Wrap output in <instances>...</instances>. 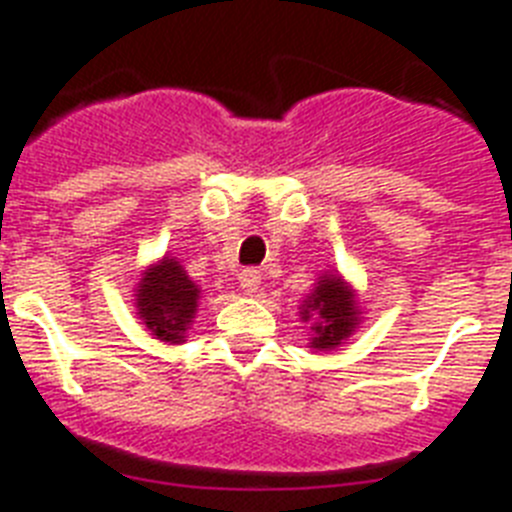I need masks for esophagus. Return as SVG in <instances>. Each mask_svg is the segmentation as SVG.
Here are the masks:
<instances>
[{"label":"esophagus","mask_w":512,"mask_h":512,"mask_svg":"<svg viewBox=\"0 0 512 512\" xmlns=\"http://www.w3.org/2000/svg\"><path fill=\"white\" fill-rule=\"evenodd\" d=\"M238 280H240V290H243L246 295L259 293V287H261V272H259V269H243Z\"/></svg>","instance_id":"obj_1"}]
</instances>
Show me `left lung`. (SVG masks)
Masks as SVG:
<instances>
[{"instance_id":"left-lung-1","label":"left lung","mask_w":512,"mask_h":512,"mask_svg":"<svg viewBox=\"0 0 512 512\" xmlns=\"http://www.w3.org/2000/svg\"><path fill=\"white\" fill-rule=\"evenodd\" d=\"M301 322L308 327V348L337 350L358 329L363 319L356 287L350 285L337 269L316 277L314 290L301 303Z\"/></svg>"}]
</instances>
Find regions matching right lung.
Wrapping results in <instances>:
<instances>
[{"instance_id":"add662e5","label":"right lung","mask_w":512,"mask_h":512,"mask_svg":"<svg viewBox=\"0 0 512 512\" xmlns=\"http://www.w3.org/2000/svg\"><path fill=\"white\" fill-rule=\"evenodd\" d=\"M133 295L135 314L156 340L167 345L185 342L198 314L201 287L190 280L185 266L172 253H164L162 259L143 269Z\"/></svg>"}]
</instances>
